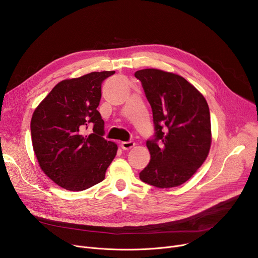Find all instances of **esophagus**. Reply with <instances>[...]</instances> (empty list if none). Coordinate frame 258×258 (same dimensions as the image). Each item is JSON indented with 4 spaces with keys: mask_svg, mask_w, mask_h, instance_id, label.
<instances>
[{
    "mask_svg": "<svg viewBox=\"0 0 258 258\" xmlns=\"http://www.w3.org/2000/svg\"><path fill=\"white\" fill-rule=\"evenodd\" d=\"M134 146H135V143H133V142H123V143L121 144V148H122L123 150H130V149H132Z\"/></svg>",
    "mask_w": 258,
    "mask_h": 258,
    "instance_id": "obj_1",
    "label": "esophagus"
}]
</instances>
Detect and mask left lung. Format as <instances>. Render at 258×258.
I'll use <instances>...</instances> for the list:
<instances>
[{"label":"left lung","instance_id":"8db88e82","mask_svg":"<svg viewBox=\"0 0 258 258\" xmlns=\"http://www.w3.org/2000/svg\"><path fill=\"white\" fill-rule=\"evenodd\" d=\"M134 75L151 104L156 130L154 140L147 142L151 160L140 172L141 180L162 189L180 186L203 165L210 152L207 100L181 75L153 68Z\"/></svg>","mask_w":258,"mask_h":258}]
</instances>
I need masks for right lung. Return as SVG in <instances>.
<instances>
[{
  "instance_id": "obj_1",
  "label": "right lung",
  "mask_w": 258,
  "mask_h": 258,
  "mask_svg": "<svg viewBox=\"0 0 258 258\" xmlns=\"http://www.w3.org/2000/svg\"><path fill=\"white\" fill-rule=\"evenodd\" d=\"M114 71L91 72L64 79L33 112L31 135L39 166L69 191H83L104 180L117 146L107 142L104 121L97 110L101 85ZM93 125V133L84 130Z\"/></svg>"
}]
</instances>
